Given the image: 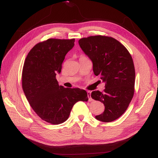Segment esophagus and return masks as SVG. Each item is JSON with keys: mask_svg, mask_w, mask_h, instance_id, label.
Returning a JSON list of instances; mask_svg holds the SVG:
<instances>
[{"mask_svg": "<svg viewBox=\"0 0 158 158\" xmlns=\"http://www.w3.org/2000/svg\"><path fill=\"white\" fill-rule=\"evenodd\" d=\"M88 100L90 101H92L93 99L91 98V92H88Z\"/></svg>", "mask_w": 158, "mask_h": 158, "instance_id": "esophagus-1", "label": "esophagus"}]
</instances>
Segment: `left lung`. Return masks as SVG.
<instances>
[{"mask_svg": "<svg viewBox=\"0 0 158 158\" xmlns=\"http://www.w3.org/2000/svg\"><path fill=\"white\" fill-rule=\"evenodd\" d=\"M80 48L93 63L96 76L105 83L102 92L94 91L91 96L105 105L96 119L110 122L126 111L135 92V70L127 49L117 40L106 36H91L79 41Z\"/></svg>", "mask_w": 158, "mask_h": 158, "instance_id": "1", "label": "left lung"}]
</instances>
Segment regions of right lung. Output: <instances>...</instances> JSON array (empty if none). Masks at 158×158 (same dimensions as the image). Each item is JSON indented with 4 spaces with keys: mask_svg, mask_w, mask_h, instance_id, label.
<instances>
[{
    "mask_svg": "<svg viewBox=\"0 0 158 158\" xmlns=\"http://www.w3.org/2000/svg\"><path fill=\"white\" fill-rule=\"evenodd\" d=\"M75 39H49L33 47L25 59L22 88L34 111L43 120L60 124L69 118L73 105L87 102L88 94L79 88H65L56 78Z\"/></svg>",
    "mask_w": 158,
    "mask_h": 158,
    "instance_id": "right-lung-1",
    "label": "right lung"
}]
</instances>
